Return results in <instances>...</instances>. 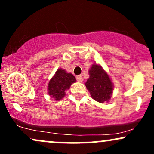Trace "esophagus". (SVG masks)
Returning <instances> with one entry per match:
<instances>
[{"label": "esophagus", "mask_w": 154, "mask_h": 154, "mask_svg": "<svg viewBox=\"0 0 154 154\" xmlns=\"http://www.w3.org/2000/svg\"><path fill=\"white\" fill-rule=\"evenodd\" d=\"M77 80L78 81V82H82V80H83V79H82V75H78L77 77Z\"/></svg>", "instance_id": "obj_1"}]
</instances>
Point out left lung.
I'll list each match as a JSON object with an SVG mask.
<instances>
[{"label":"left lung","mask_w":154,"mask_h":154,"mask_svg":"<svg viewBox=\"0 0 154 154\" xmlns=\"http://www.w3.org/2000/svg\"><path fill=\"white\" fill-rule=\"evenodd\" d=\"M89 75L85 86L92 98L99 103L109 101L112 95L113 85L106 72L101 66L93 64L89 70Z\"/></svg>","instance_id":"obj_1"}]
</instances>
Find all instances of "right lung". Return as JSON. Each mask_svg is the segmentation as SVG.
<instances>
[{"mask_svg":"<svg viewBox=\"0 0 154 154\" xmlns=\"http://www.w3.org/2000/svg\"><path fill=\"white\" fill-rule=\"evenodd\" d=\"M75 82L76 78L72 74L66 73L61 69H58L48 83V94L56 100L62 99L66 94L65 91Z\"/></svg>","mask_w":154,"mask_h":154,"instance_id":"1","label":"right lung"}]
</instances>
